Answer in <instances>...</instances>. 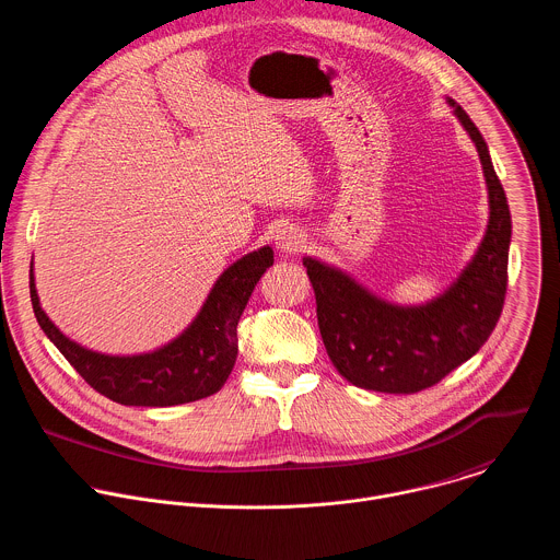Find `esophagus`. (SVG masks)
<instances>
[{
    "label": "esophagus",
    "instance_id": "1",
    "mask_svg": "<svg viewBox=\"0 0 560 560\" xmlns=\"http://www.w3.org/2000/svg\"><path fill=\"white\" fill-rule=\"evenodd\" d=\"M275 244H277V248H279L281 253H285V255H288V253H296V250L303 248L305 235H303L299 229H294V226H285V229H281V231L277 233Z\"/></svg>",
    "mask_w": 560,
    "mask_h": 560
}]
</instances>
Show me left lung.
I'll return each mask as SVG.
<instances>
[{
    "label": "left lung",
    "instance_id": "1",
    "mask_svg": "<svg viewBox=\"0 0 560 560\" xmlns=\"http://www.w3.org/2000/svg\"><path fill=\"white\" fill-rule=\"evenodd\" d=\"M446 105L472 140L488 191L483 237L457 279L438 296L402 305L371 292L347 270L303 257L316 294L318 329L331 364L351 385L383 394H416L440 383L492 334L505 296L512 220L488 144L468 114Z\"/></svg>",
    "mask_w": 560,
    "mask_h": 560
}]
</instances>
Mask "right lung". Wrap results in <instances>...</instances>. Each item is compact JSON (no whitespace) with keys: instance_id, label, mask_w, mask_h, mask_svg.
Here are the masks:
<instances>
[{"instance_id":"right-lung-1","label":"right lung","mask_w":560,"mask_h":560,"mask_svg":"<svg viewBox=\"0 0 560 560\" xmlns=\"http://www.w3.org/2000/svg\"><path fill=\"white\" fill-rule=\"evenodd\" d=\"M272 264L270 246L233 261L189 325L168 342L140 353H105L66 336L42 307L33 264L31 301L44 334L98 394L125 407H175L202 400L224 387L237 360V323Z\"/></svg>"}]
</instances>
